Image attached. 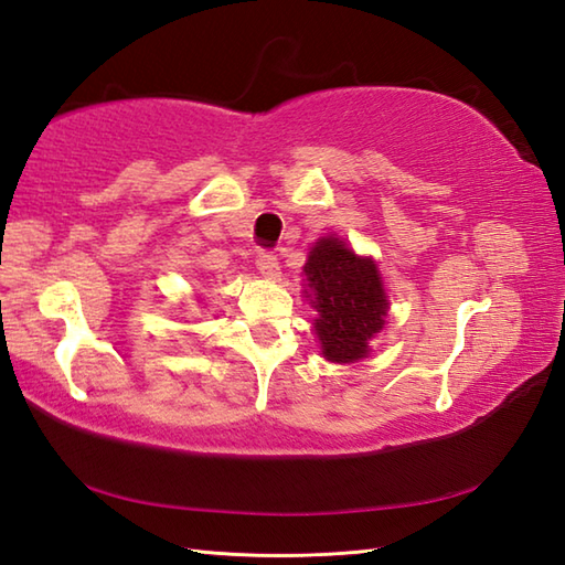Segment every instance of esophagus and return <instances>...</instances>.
I'll list each match as a JSON object with an SVG mask.
<instances>
[{
    "label": "esophagus",
    "mask_w": 565,
    "mask_h": 565,
    "mask_svg": "<svg viewBox=\"0 0 565 565\" xmlns=\"http://www.w3.org/2000/svg\"><path fill=\"white\" fill-rule=\"evenodd\" d=\"M257 269L262 271V276H267V279H276V276H279V257L274 255V252H259V257H257Z\"/></svg>",
    "instance_id": "34e87169"
}]
</instances>
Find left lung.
<instances>
[{"label":"left lung","mask_w":565,"mask_h":565,"mask_svg":"<svg viewBox=\"0 0 565 565\" xmlns=\"http://www.w3.org/2000/svg\"><path fill=\"white\" fill-rule=\"evenodd\" d=\"M303 271L318 310L322 354L338 364L366 356L369 340L383 328L388 310L376 264L359 259L338 237H322L310 249Z\"/></svg>","instance_id":"obj_1"}]
</instances>
